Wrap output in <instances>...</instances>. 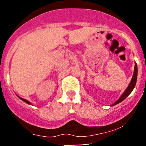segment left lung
Instances as JSON below:
<instances>
[{"instance_id": "obj_1", "label": "left lung", "mask_w": 146, "mask_h": 146, "mask_svg": "<svg viewBox=\"0 0 146 146\" xmlns=\"http://www.w3.org/2000/svg\"><path fill=\"white\" fill-rule=\"evenodd\" d=\"M137 79V63L135 62V69H134V73H133V75H132L131 81H130V84H129L128 86L127 87L126 89H125V91L123 92V94L121 95V97L118 99V100H117V101L115 102L113 104H112L111 106H113L118 104L119 103H120L121 102L123 101V100H124L127 97H128V95L130 94V93H131V92L133 90L134 88H135V85H136Z\"/></svg>"}]
</instances>
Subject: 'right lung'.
I'll list each match as a JSON object with an SVG mask.
<instances>
[{"label": "right lung", "instance_id": "right-lung-1", "mask_svg": "<svg viewBox=\"0 0 146 146\" xmlns=\"http://www.w3.org/2000/svg\"><path fill=\"white\" fill-rule=\"evenodd\" d=\"M18 98H19L20 99H21V100H22V101H23V102H26V103H27V104H30V105H31V102H29V101H28V100H25V99H23V98H21V97H19V96H18Z\"/></svg>", "mask_w": 146, "mask_h": 146}]
</instances>
